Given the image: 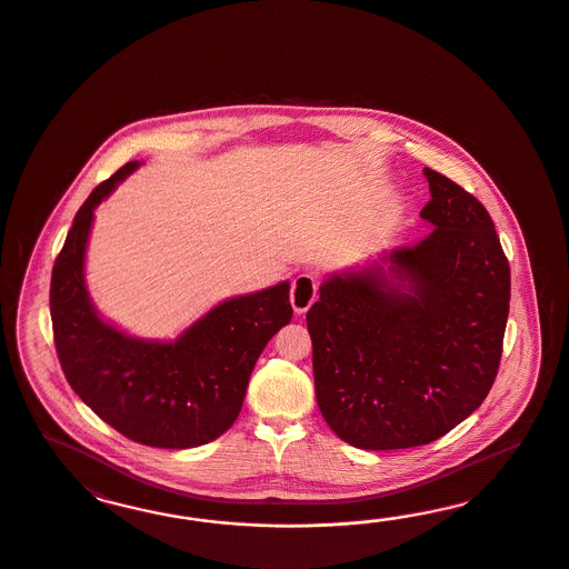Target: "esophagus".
<instances>
[{
  "label": "esophagus",
  "instance_id": "esophagus-1",
  "mask_svg": "<svg viewBox=\"0 0 569 569\" xmlns=\"http://www.w3.org/2000/svg\"><path fill=\"white\" fill-rule=\"evenodd\" d=\"M317 298V283L309 273H300L293 279L292 293H290V302H292L293 312L296 315H305L310 309V305Z\"/></svg>",
  "mask_w": 569,
  "mask_h": 569
}]
</instances>
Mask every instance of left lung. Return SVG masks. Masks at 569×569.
Here are the masks:
<instances>
[{"mask_svg":"<svg viewBox=\"0 0 569 569\" xmlns=\"http://www.w3.org/2000/svg\"><path fill=\"white\" fill-rule=\"evenodd\" d=\"M433 227L413 246L331 273L307 312L315 395L352 447L430 445L488 397L499 371L511 271L488 210L423 169Z\"/></svg>","mask_w":569,"mask_h":569,"instance_id":"left-lung-1","label":"left lung"}]
</instances>
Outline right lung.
I'll return each instance as SVG.
<instances>
[{
  "label": "right lung",
  "instance_id": "add662e5",
  "mask_svg": "<svg viewBox=\"0 0 569 569\" xmlns=\"http://www.w3.org/2000/svg\"><path fill=\"white\" fill-rule=\"evenodd\" d=\"M141 164L100 183L72 221L52 271L53 342L70 388L108 426L146 447H202L233 426L260 352L292 321L290 281L227 298L172 340L103 319L87 290V243L96 208Z\"/></svg>",
  "mask_w": 569,
  "mask_h": 569
}]
</instances>
